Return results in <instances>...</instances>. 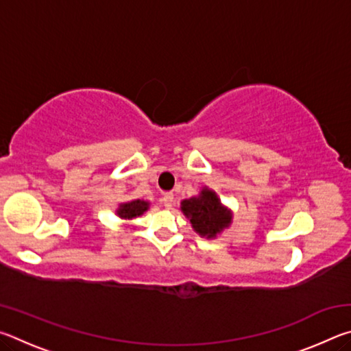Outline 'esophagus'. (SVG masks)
<instances>
[{
  "mask_svg": "<svg viewBox=\"0 0 351 351\" xmlns=\"http://www.w3.org/2000/svg\"><path fill=\"white\" fill-rule=\"evenodd\" d=\"M162 203H164V206L167 207V209H170L171 206H173V203H175V197H173V193H165L164 197H162Z\"/></svg>",
  "mask_w": 351,
  "mask_h": 351,
  "instance_id": "1",
  "label": "esophagus"
}]
</instances>
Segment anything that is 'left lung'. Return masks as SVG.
<instances>
[{"label": "left lung", "instance_id": "1", "mask_svg": "<svg viewBox=\"0 0 351 351\" xmlns=\"http://www.w3.org/2000/svg\"><path fill=\"white\" fill-rule=\"evenodd\" d=\"M181 210L190 219L195 232L206 239H215L232 223V212L207 187H203L198 197L182 199Z\"/></svg>", "mask_w": 351, "mask_h": 351}]
</instances>
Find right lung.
Instances as JSON below:
<instances>
[{"label":"right lung","mask_w":351,"mask_h":351,"mask_svg":"<svg viewBox=\"0 0 351 351\" xmlns=\"http://www.w3.org/2000/svg\"><path fill=\"white\" fill-rule=\"evenodd\" d=\"M148 206H150L148 201L133 199V201H128V203L119 204V209L116 210V213L117 217L122 219H133L136 217H141L144 212H147Z\"/></svg>","instance_id":"right-lung-1"}]
</instances>
